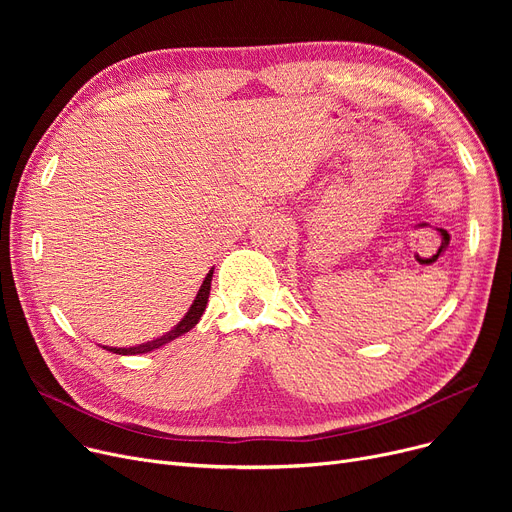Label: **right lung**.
<instances>
[{
  "label": "right lung",
  "mask_w": 512,
  "mask_h": 512,
  "mask_svg": "<svg viewBox=\"0 0 512 512\" xmlns=\"http://www.w3.org/2000/svg\"><path fill=\"white\" fill-rule=\"evenodd\" d=\"M211 278H213V267L209 270V274L205 276V280H203V284H201V288L197 292V297H195L191 309H188L186 315L178 321V324L170 332H166L164 336H159V338L149 340V342H143L139 346H130V348H116V346H103V348H107V351L116 353V355H141V353H151V351H155V348L176 340L178 336L186 334L188 330H193L199 324V319H201V315H203V311L207 307L209 290H211Z\"/></svg>",
  "instance_id": "add662e5"
}]
</instances>
